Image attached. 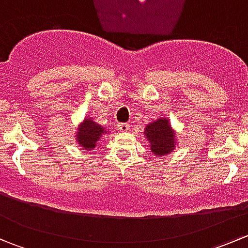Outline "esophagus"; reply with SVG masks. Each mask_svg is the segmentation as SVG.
<instances>
[{
  "label": "esophagus",
  "instance_id": "1",
  "mask_svg": "<svg viewBox=\"0 0 248 248\" xmlns=\"http://www.w3.org/2000/svg\"><path fill=\"white\" fill-rule=\"evenodd\" d=\"M129 127H131V124H117V129H119L120 132H122V133H124V132H128Z\"/></svg>",
  "mask_w": 248,
  "mask_h": 248
}]
</instances>
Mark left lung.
Segmentation results:
<instances>
[{"instance_id": "1", "label": "left lung", "mask_w": 248, "mask_h": 248, "mask_svg": "<svg viewBox=\"0 0 248 248\" xmlns=\"http://www.w3.org/2000/svg\"><path fill=\"white\" fill-rule=\"evenodd\" d=\"M150 147L156 156H163L174 150L175 136L169 126L168 120L159 119L151 122L144 131Z\"/></svg>"}]
</instances>
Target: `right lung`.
Masks as SVG:
<instances>
[{"mask_svg":"<svg viewBox=\"0 0 248 248\" xmlns=\"http://www.w3.org/2000/svg\"><path fill=\"white\" fill-rule=\"evenodd\" d=\"M104 133H107V131H104L103 127L97 124L92 120L86 119L78 129V141L81 147L90 151L97 146V142Z\"/></svg>","mask_w":248,"mask_h":248,"instance_id":"obj_1","label":"right lung"}]
</instances>
